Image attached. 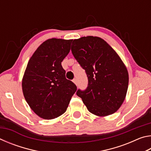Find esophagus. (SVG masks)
<instances>
[{"label":"esophagus","instance_id":"obj_1","mask_svg":"<svg viewBox=\"0 0 151 151\" xmlns=\"http://www.w3.org/2000/svg\"><path fill=\"white\" fill-rule=\"evenodd\" d=\"M73 83H75V85H76V86H77V85H78V82H77V80H76V78H75V79H73Z\"/></svg>","mask_w":151,"mask_h":151}]
</instances>
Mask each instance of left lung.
I'll return each mask as SVG.
<instances>
[{"instance_id":"1","label":"left lung","mask_w":151,"mask_h":151,"mask_svg":"<svg viewBox=\"0 0 151 151\" xmlns=\"http://www.w3.org/2000/svg\"><path fill=\"white\" fill-rule=\"evenodd\" d=\"M71 51L85 70L88 86L78 89L89 112L105 116L117 111L126 96L129 73L119 56L105 40L93 36L73 40Z\"/></svg>"}]
</instances>
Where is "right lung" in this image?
Segmentation results:
<instances>
[{"label":"right lung","mask_w":151,"mask_h":151,"mask_svg":"<svg viewBox=\"0 0 151 151\" xmlns=\"http://www.w3.org/2000/svg\"><path fill=\"white\" fill-rule=\"evenodd\" d=\"M72 40L48 39L28 63L22 81V92L30 109L44 119L66 111L76 86L65 77L61 63L70 52Z\"/></svg>","instance_id":"add662e5"}]
</instances>
